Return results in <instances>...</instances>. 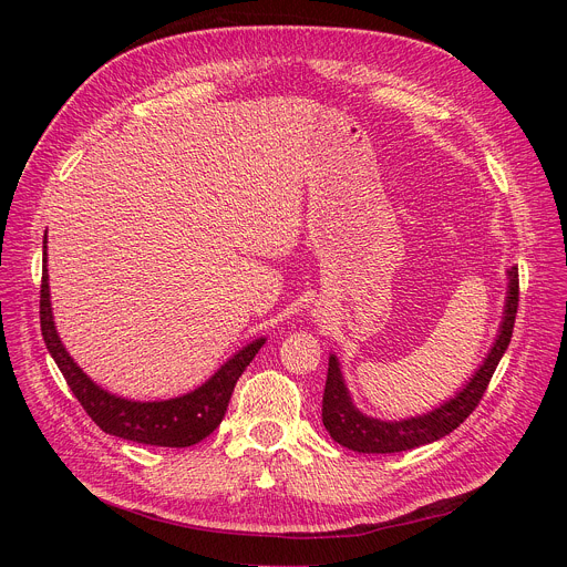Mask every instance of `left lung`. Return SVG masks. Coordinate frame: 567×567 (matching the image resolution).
<instances>
[{
  "label": "left lung",
  "instance_id": "1",
  "mask_svg": "<svg viewBox=\"0 0 567 567\" xmlns=\"http://www.w3.org/2000/svg\"><path fill=\"white\" fill-rule=\"evenodd\" d=\"M509 291L505 305V318L501 326V334L484 359L473 379L440 409L429 415L411 417L403 422H381L372 420L354 409V403L343 383L339 361L332 354L328 368L326 392H322V424L334 442L357 453H399L422 444H431L451 431H455L480 403L484 390H487L514 332L516 311H518V267L509 269Z\"/></svg>",
  "mask_w": 567,
  "mask_h": 567
}]
</instances>
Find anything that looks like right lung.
<instances>
[{"instance_id":"1","label":"right lung","mask_w":567,"mask_h":567,"mask_svg":"<svg viewBox=\"0 0 567 567\" xmlns=\"http://www.w3.org/2000/svg\"><path fill=\"white\" fill-rule=\"evenodd\" d=\"M40 328L49 354L58 363L66 385L80 401V406L101 426L105 433L150 444L184 449L208 437L224 420L228 399L241 372L254 361L265 339H258L241 348L233 359H228L202 388L168 401H130L110 394L99 388L62 348L51 313L49 300V276H47V235H44V269L40 285Z\"/></svg>"}]
</instances>
